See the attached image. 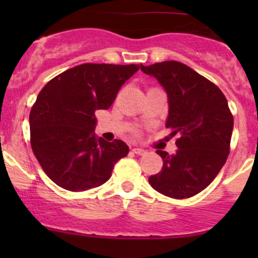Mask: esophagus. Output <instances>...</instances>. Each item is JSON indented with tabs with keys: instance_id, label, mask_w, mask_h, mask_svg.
<instances>
[{
	"instance_id": "esophagus-1",
	"label": "esophagus",
	"mask_w": 258,
	"mask_h": 258,
	"mask_svg": "<svg viewBox=\"0 0 258 258\" xmlns=\"http://www.w3.org/2000/svg\"><path fill=\"white\" fill-rule=\"evenodd\" d=\"M132 152L134 153H136V155H140V156H144V155H146V150H144V148H134V150H132Z\"/></svg>"
}]
</instances>
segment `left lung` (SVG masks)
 Here are the masks:
<instances>
[{"label":"left lung","instance_id":"obj_1","mask_svg":"<svg viewBox=\"0 0 258 258\" xmlns=\"http://www.w3.org/2000/svg\"><path fill=\"white\" fill-rule=\"evenodd\" d=\"M141 71L167 93L166 127L178 136L175 153L156 151L163 167L148 182L165 196L188 199L206 188L227 160L233 130L227 100L217 86L181 62L141 64Z\"/></svg>","mask_w":258,"mask_h":258}]
</instances>
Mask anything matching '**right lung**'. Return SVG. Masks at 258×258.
<instances>
[{
	"instance_id": "1",
	"label": "right lung",
	"mask_w": 258,
	"mask_h": 258,
	"mask_svg": "<svg viewBox=\"0 0 258 258\" xmlns=\"http://www.w3.org/2000/svg\"><path fill=\"white\" fill-rule=\"evenodd\" d=\"M140 64L83 63L52 79L30 112L31 146L52 181L72 192L101 186L128 153L121 140L95 134L97 110L111 107L121 86Z\"/></svg>"
}]
</instances>
